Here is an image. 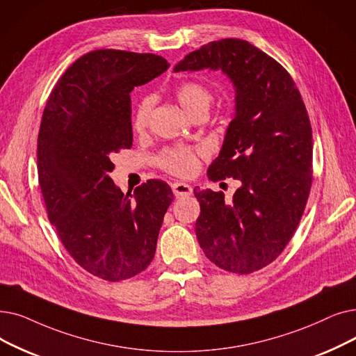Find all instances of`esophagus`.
Here are the masks:
<instances>
[{
  "mask_svg": "<svg viewBox=\"0 0 356 356\" xmlns=\"http://www.w3.org/2000/svg\"><path fill=\"white\" fill-rule=\"evenodd\" d=\"M172 189L176 197H183V196H191L192 195V188L186 183H180L176 181L172 184Z\"/></svg>",
  "mask_w": 356,
  "mask_h": 356,
  "instance_id": "esophagus-1",
  "label": "esophagus"
}]
</instances>
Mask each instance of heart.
I'll use <instances>...</instances> for the list:
<instances>
[{"label": "heart", "mask_w": 356, "mask_h": 356, "mask_svg": "<svg viewBox=\"0 0 356 356\" xmlns=\"http://www.w3.org/2000/svg\"><path fill=\"white\" fill-rule=\"evenodd\" d=\"M176 99L180 106L191 116L197 113H207L212 104V91L197 81H184L176 88ZM154 96H145L136 104L132 116V129L138 134L147 131L149 125L151 113L154 109ZM199 154L197 148L175 145L164 148L156 157L157 165L164 172L179 176L189 177L195 175L199 168Z\"/></svg>", "instance_id": "b5f03b06"}]
</instances>
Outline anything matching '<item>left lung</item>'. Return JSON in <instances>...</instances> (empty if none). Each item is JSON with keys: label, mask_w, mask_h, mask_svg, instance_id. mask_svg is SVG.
Here are the masks:
<instances>
[{"label": "left lung", "mask_w": 356, "mask_h": 356, "mask_svg": "<svg viewBox=\"0 0 356 356\" xmlns=\"http://www.w3.org/2000/svg\"><path fill=\"white\" fill-rule=\"evenodd\" d=\"M204 68L224 71L236 87V116L208 176L237 179L241 188L231 202L195 188V231L212 264L249 275L284 252L301 221L313 183L310 118L289 72L247 40L209 42L175 71Z\"/></svg>", "instance_id": "obj_1"}]
</instances>
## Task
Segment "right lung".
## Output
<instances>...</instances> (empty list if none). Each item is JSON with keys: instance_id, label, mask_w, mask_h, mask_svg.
<instances>
[{"instance_id": "1", "label": "right lung", "mask_w": 356, "mask_h": 356, "mask_svg": "<svg viewBox=\"0 0 356 356\" xmlns=\"http://www.w3.org/2000/svg\"><path fill=\"white\" fill-rule=\"evenodd\" d=\"M168 67L154 54L91 51L60 75L42 115L38 176L48 218L70 256L104 281L149 266L175 199L159 179L138 186L132 199L109 176L113 154L132 147L129 92Z\"/></svg>"}]
</instances>
